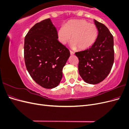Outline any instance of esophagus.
Instances as JSON below:
<instances>
[{"mask_svg":"<svg viewBox=\"0 0 129 129\" xmlns=\"http://www.w3.org/2000/svg\"><path fill=\"white\" fill-rule=\"evenodd\" d=\"M70 53H71V55H74V54H75V53H74V52L72 51V50H70Z\"/></svg>","mask_w":129,"mask_h":129,"instance_id":"34e87169","label":"esophagus"}]
</instances>
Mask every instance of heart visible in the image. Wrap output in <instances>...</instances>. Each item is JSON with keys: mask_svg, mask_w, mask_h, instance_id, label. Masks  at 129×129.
Returning <instances> with one entry per match:
<instances>
[{"mask_svg": "<svg viewBox=\"0 0 129 129\" xmlns=\"http://www.w3.org/2000/svg\"><path fill=\"white\" fill-rule=\"evenodd\" d=\"M99 36L97 26L85 20L69 21L59 28L57 32L58 40L65 45L71 39L72 47H78L81 50L89 48L95 44Z\"/></svg>", "mask_w": 129, "mask_h": 129, "instance_id": "obj_1", "label": "heart"}]
</instances>
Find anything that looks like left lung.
I'll return each instance as SVG.
<instances>
[{"label": "left lung", "mask_w": 129, "mask_h": 129, "mask_svg": "<svg viewBox=\"0 0 129 129\" xmlns=\"http://www.w3.org/2000/svg\"><path fill=\"white\" fill-rule=\"evenodd\" d=\"M99 30L95 43L90 48L76 52L79 58V72L89 84H95L103 81L109 75L114 62V38L107 27L96 20Z\"/></svg>", "instance_id": "left-lung-1"}]
</instances>
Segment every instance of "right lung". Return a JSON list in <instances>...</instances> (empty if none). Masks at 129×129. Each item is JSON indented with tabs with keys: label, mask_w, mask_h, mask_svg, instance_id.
<instances>
[{
	"label": "right lung",
	"mask_w": 129,
	"mask_h": 129,
	"mask_svg": "<svg viewBox=\"0 0 129 129\" xmlns=\"http://www.w3.org/2000/svg\"><path fill=\"white\" fill-rule=\"evenodd\" d=\"M57 39L56 28L49 18L35 24L25 38L27 71L37 83L46 89L59 84L62 69L70 56L69 49Z\"/></svg>",
	"instance_id": "right-lung-1"
}]
</instances>
